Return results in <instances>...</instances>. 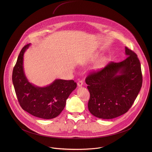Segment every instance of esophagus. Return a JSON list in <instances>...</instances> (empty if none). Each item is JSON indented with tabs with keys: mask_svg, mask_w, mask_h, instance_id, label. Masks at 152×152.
<instances>
[{
	"mask_svg": "<svg viewBox=\"0 0 152 152\" xmlns=\"http://www.w3.org/2000/svg\"><path fill=\"white\" fill-rule=\"evenodd\" d=\"M77 86L78 87H81L83 85V81H82V80H79V81H78V83H77Z\"/></svg>",
	"mask_w": 152,
	"mask_h": 152,
	"instance_id": "1",
	"label": "esophagus"
}]
</instances>
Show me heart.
<instances>
[{
  "label": "heart",
  "instance_id": "b5f03b06",
  "mask_svg": "<svg viewBox=\"0 0 152 152\" xmlns=\"http://www.w3.org/2000/svg\"><path fill=\"white\" fill-rule=\"evenodd\" d=\"M100 55L99 53H96L94 55L92 56L91 61H94L97 58H98ZM108 61V58L105 56H103L100 58L94 64V66H93V69L95 71H98L102 69V68H104L105 66V65H106Z\"/></svg>",
  "mask_w": 152,
  "mask_h": 152
}]
</instances>
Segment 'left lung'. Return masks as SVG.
Wrapping results in <instances>:
<instances>
[{
    "label": "left lung",
    "instance_id": "8db88e82",
    "mask_svg": "<svg viewBox=\"0 0 152 152\" xmlns=\"http://www.w3.org/2000/svg\"><path fill=\"white\" fill-rule=\"evenodd\" d=\"M128 56L120 63L110 62L91 73L86 79L90 93L88 109L102 119H112L128 112L142 87V76L137 55L128 48Z\"/></svg>",
    "mask_w": 152,
    "mask_h": 152
}]
</instances>
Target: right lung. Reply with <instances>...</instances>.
<instances>
[{
	"instance_id": "obj_1",
	"label": "right lung",
	"mask_w": 152,
	"mask_h": 152,
	"mask_svg": "<svg viewBox=\"0 0 152 152\" xmlns=\"http://www.w3.org/2000/svg\"><path fill=\"white\" fill-rule=\"evenodd\" d=\"M31 44L20 51L12 72L15 93L22 109L29 114L44 119L58 116L65 108L66 100L77 87L73 80L56 79L46 87L29 83L23 67V57Z\"/></svg>"
}]
</instances>
